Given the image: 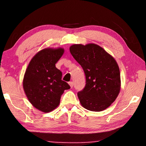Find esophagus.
<instances>
[{"instance_id": "obj_1", "label": "esophagus", "mask_w": 146, "mask_h": 146, "mask_svg": "<svg viewBox=\"0 0 146 146\" xmlns=\"http://www.w3.org/2000/svg\"><path fill=\"white\" fill-rule=\"evenodd\" d=\"M69 85L70 86L71 88H72L73 86V82H69Z\"/></svg>"}]
</instances>
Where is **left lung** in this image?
<instances>
[{
    "label": "left lung",
    "instance_id": "8db88e82",
    "mask_svg": "<svg viewBox=\"0 0 146 146\" xmlns=\"http://www.w3.org/2000/svg\"><path fill=\"white\" fill-rule=\"evenodd\" d=\"M70 51L86 75L85 88L77 93L81 105L91 111L106 110L120 93V73L117 61L95 44H73Z\"/></svg>",
    "mask_w": 146,
    "mask_h": 146
}]
</instances>
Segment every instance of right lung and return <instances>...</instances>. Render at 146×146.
<instances>
[{"instance_id":"right-lung-1","label":"right lung","mask_w":146,"mask_h":146,"mask_svg":"<svg viewBox=\"0 0 146 146\" xmlns=\"http://www.w3.org/2000/svg\"><path fill=\"white\" fill-rule=\"evenodd\" d=\"M64 52L62 48L42 49L32 58L24 74L23 88L26 97L42 112H51L57 108L64 90L70 88L62 80V74L55 66Z\"/></svg>"}]
</instances>
